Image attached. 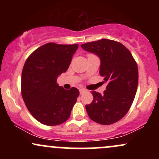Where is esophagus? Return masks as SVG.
<instances>
[{
  "label": "esophagus",
  "mask_w": 159,
  "mask_h": 159,
  "mask_svg": "<svg viewBox=\"0 0 159 159\" xmlns=\"http://www.w3.org/2000/svg\"><path fill=\"white\" fill-rule=\"evenodd\" d=\"M79 91H80V94H82L84 93L87 92V90H85V89H80Z\"/></svg>",
  "instance_id": "34e87169"
}]
</instances>
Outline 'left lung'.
Returning <instances> with one entry per match:
<instances>
[{"instance_id":"obj_1","label":"left lung","mask_w":159,"mask_h":159,"mask_svg":"<svg viewBox=\"0 0 159 159\" xmlns=\"http://www.w3.org/2000/svg\"><path fill=\"white\" fill-rule=\"evenodd\" d=\"M101 61L99 74L107 83L101 94L92 91L93 100L85 106L91 120L102 125L119 121L132 106L138 84V69L129 49L122 43L102 39L81 45Z\"/></svg>"}]
</instances>
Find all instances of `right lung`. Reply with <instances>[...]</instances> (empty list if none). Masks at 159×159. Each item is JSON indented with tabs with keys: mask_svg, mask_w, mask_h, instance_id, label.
Returning <instances> with one entry per match:
<instances>
[{
	"mask_svg": "<svg viewBox=\"0 0 159 159\" xmlns=\"http://www.w3.org/2000/svg\"><path fill=\"white\" fill-rule=\"evenodd\" d=\"M78 44H45L28 57L21 73V95L27 108L39 123L57 125L69 119L79 96L75 87L65 90L57 78L70 65Z\"/></svg>",
	"mask_w": 159,
	"mask_h": 159,
	"instance_id": "obj_1",
	"label": "right lung"
}]
</instances>
